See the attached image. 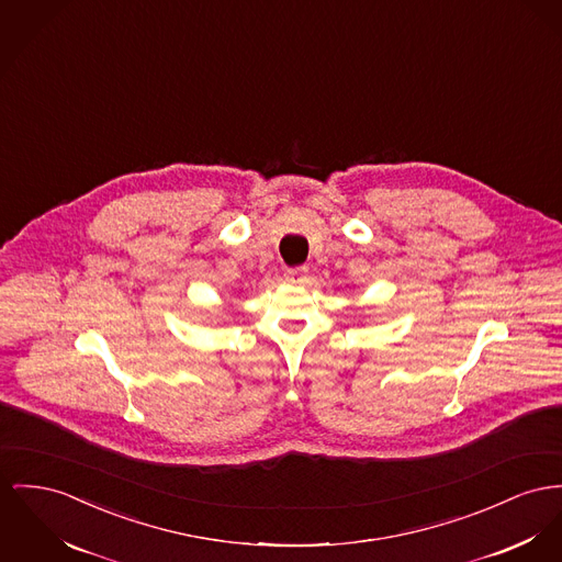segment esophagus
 Listing matches in <instances>:
<instances>
[{
  "label": "esophagus",
  "instance_id": "obj_1",
  "mask_svg": "<svg viewBox=\"0 0 562 562\" xmlns=\"http://www.w3.org/2000/svg\"><path fill=\"white\" fill-rule=\"evenodd\" d=\"M306 272H308V268H306V266L292 268V270H288V272H285V279H288V283H292V285H302V283L306 281Z\"/></svg>",
  "mask_w": 562,
  "mask_h": 562
}]
</instances>
